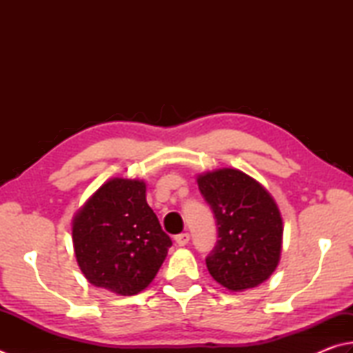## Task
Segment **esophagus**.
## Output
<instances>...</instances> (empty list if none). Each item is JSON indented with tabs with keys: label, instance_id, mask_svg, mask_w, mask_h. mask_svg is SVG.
I'll list each match as a JSON object with an SVG mask.
<instances>
[{
	"label": "esophagus",
	"instance_id": "obj_1",
	"mask_svg": "<svg viewBox=\"0 0 353 353\" xmlns=\"http://www.w3.org/2000/svg\"><path fill=\"white\" fill-rule=\"evenodd\" d=\"M189 239H190L189 234H179V235L175 236V241H176V244L179 245V248H184V245H188Z\"/></svg>",
	"mask_w": 353,
	"mask_h": 353
}]
</instances>
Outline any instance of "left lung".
Returning a JSON list of instances; mask_svg holds the SVG:
<instances>
[{"label": "left lung", "instance_id": "left-lung-1", "mask_svg": "<svg viewBox=\"0 0 353 353\" xmlns=\"http://www.w3.org/2000/svg\"><path fill=\"white\" fill-rule=\"evenodd\" d=\"M214 212L218 241L205 258L212 278L230 292L269 280L283 249V218L274 196L255 178L223 168L196 176Z\"/></svg>", "mask_w": 353, "mask_h": 353}]
</instances>
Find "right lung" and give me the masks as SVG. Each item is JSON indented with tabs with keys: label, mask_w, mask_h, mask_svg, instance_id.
I'll return each instance as SVG.
<instances>
[{
	"label": "right lung",
	"mask_w": 353,
	"mask_h": 353,
	"mask_svg": "<svg viewBox=\"0 0 353 353\" xmlns=\"http://www.w3.org/2000/svg\"><path fill=\"white\" fill-rule=\"evenodd\" d=\"M145 189L143 179L110 178L73 215V252L95 288L137 295L168 256L172 241L145 201Z\"/></svg>",
	"instance_id": "1"
}]
</instances>
